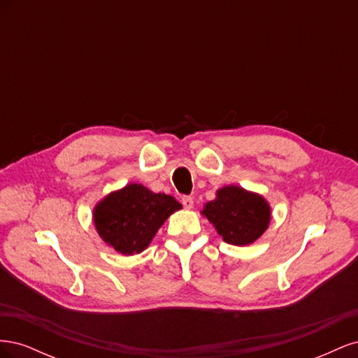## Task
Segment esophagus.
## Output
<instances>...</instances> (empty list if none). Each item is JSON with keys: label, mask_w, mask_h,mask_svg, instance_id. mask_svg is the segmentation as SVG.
I'll use <instances>...</instances> for the list:
<instances>
[{"label": "esophagus", "mask_w": 358, "mask_h": 358, "mask_svg": "<svg viewBox=\"0 0 358 358\" xmlns=\"http://www.w3.org/2000/svg\"><path fill=\"white\" fill-rule=\"evenodd\" d=\"M182 204H183V208H187V209H191V208H192V206H194L192 197H191V196H183V197H182Z\"/></svg>", "instance_id": "1"}]
</instances>
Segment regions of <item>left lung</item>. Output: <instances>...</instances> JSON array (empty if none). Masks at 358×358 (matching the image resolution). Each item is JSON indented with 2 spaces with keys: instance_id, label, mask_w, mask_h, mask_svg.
Instances as JSON below:
<instances>
[{
  "instance_id": "left-lung-1",
  "label": "left lung",
  "mask_w": 358,
  "mask_h": 358,
  "mask_svg": "<svg viewBox=\"0 0 358 358\" xmlns=\"http://www.w3.org/2000/svg\"><path fill=\"white\" fill-rule=\"evenodd\" d=\"M203 215L213 225L224 242L245 246L262 236L270 221L267 201L239 187H225L216 192V199L209 201Z\"/></svg>"
}]
</instances>
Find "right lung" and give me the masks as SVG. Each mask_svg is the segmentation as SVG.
<instances>
[{
	"label": "right lung",
	"mask_w": 358,
	"mask_h": 358,
	"mask_svg": "<svg viewBox=\"0 0 358 358\" xmlns=\"http://www.w3.org/2000/svg\"><path fill=\"white\" fill-rule=\"evenodd\" d=\"M182 208L175 197L131 183L107 196L94 212L101 239L117 252H142L169 216Z\"/></svg>",
	"instance_id": "add662e5"
}]
</instances>
